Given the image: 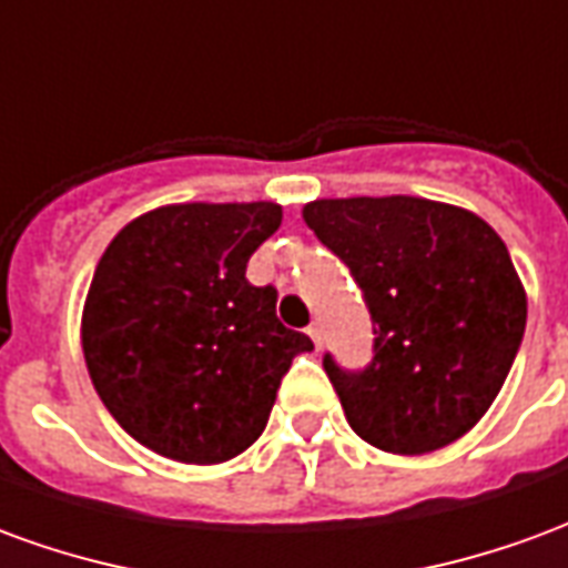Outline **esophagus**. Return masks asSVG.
Wrapping results in <instances>:
<instances>
[{
  "instance_id": "34e87169",
  "label": "esophagus",
  "mask_w": 568,
  "mask_h": 568,
  "mask_svg": "<svg viewBox=\"0 0 568 568\" xmlns=\"http://www.w3.org/2000/svg\"><path fill=\"white\" fill-rule=\"evenodd\" d=\"M307 334L313 337V344L322 346V337H325V334H322V322H313V325L307 328Z\"/></svg>"
}]
</instances>
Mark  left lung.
<instances>
[{"instance_id":"left-lung-1","label":"left lung","mask_w":568,"mask_h":568,"mask_svg":"<svg viewBox=\"0 0 568 568\" xmlns=\"http://www.w3.org/2000/svg\"><path fill=\"white\" fill-rule=\"evenodd\" d=\"M304 222L353 271L374 322V362L325 374L346 423L398 456L440 450L477 426L514 365L526 292L480 215L426 197H328Z\"/></svg>"}]
</instances>
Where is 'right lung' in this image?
I'll list each match as a JSON object with an SVG mask.
<instances>
[{
  "label": "right lung",
  "mask_w": 568,
  "mask_h": 568,
  "mask_svg": "<svg viewBox=\"0 0 568 568\" xmlns=\"http://www.w3.org/2000/svg\"><path fill=\"white\" fill-rule=\"evenodd\" d=\"M283 206L170 203L142 212L105 246L81 313L93 389L142 447L219 465L267 426L307 334L276 320V288L252 285V252Z\"/></svg>",
  "instance_id": "obj_1"
}]
</instances>
